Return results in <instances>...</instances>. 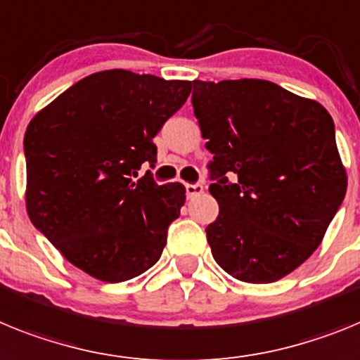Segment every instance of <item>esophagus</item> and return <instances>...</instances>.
<instances>
[{
	"instance_id": "esophagus-1",
	"label": "esophagus",
	"mask_w": 360,
	"mask_h": 360,
	"mask_svg": "<svg viewBox=\"0 0 360 360\" xmlns=\"http://www.w3.org/2000/svg\"><path fill=\"white\" fill-rule=\"evenodd\" d=\"M184 188H186V195H188V198H195V195L202 193L205 186H202L201 183H186L184 184Z\"/></svg>"
}]
</instances>
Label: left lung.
<instances>
[{"instance_id":"1","label":"left lung","mask_w":360,"mask_h":360,"mask_svg":"<svg viewBox=\"0 0 360 360\" xmlns=\"http://www.w3.org/2000/svg\"><path fill=\"white\" fill-rule=\"evenodd\" d=\"M192 86L193 114L214 154L212 255L245 283L283 279L317 250L346 195L333 120L317 101L270 81Z\"/></svg>"}]
</instances>
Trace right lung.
<instances>
[{
  "mask_svg": "<svg viewBox=\"0 0 360 360\" xmlns=\"http://www.w3.org/2000/svg\"><path fill=\"white\" fill-rule=\"evenodd\" d=\"M190 81L130 70L92 74L34 115L25 134L27 212L74 266L105 283L159 261L184 205L181 183L158 184L155 134L190 96Z\"/></svg>",
  "mask_w": 360,
  "mask_h": 360,
  "instance_id": "obj_1",
  "label": "right lung"
}]
</instances>
